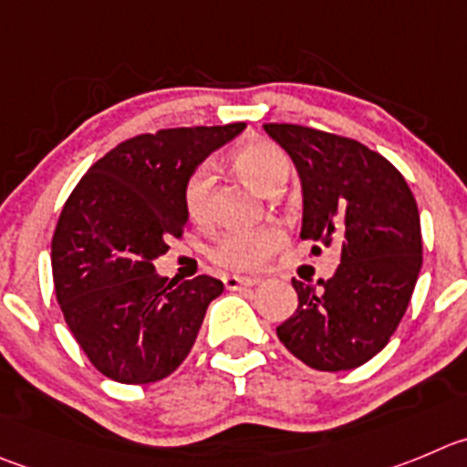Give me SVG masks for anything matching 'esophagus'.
<instances>
[{
    "label": "esophagus",
    "instance_id": "1",
    "mask_svg": "<svg viewBox=\"0 0 467 467\" xmlns=\"http://www.w3.org/2000/svg\"><path fill=\"white\" fill-rule=\"evenodd\" d=\"M259 282H261L259 277H241V275H226V277H224V286L229 288V291H238V288L256 286Z\"/></svg>",
    "mask_w": 467,
    "mask_h": 467
}]
</instances>
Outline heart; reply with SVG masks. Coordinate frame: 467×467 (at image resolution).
<instances>
[{"label": "heart", "mask_w": 467, "mask_h": 467, "mask_svg": "<svg viewBox=\"0 0 467 467\" xmlns=\"http://www.w3.org/2000/svg\"><path fill=\"white\" fill-rule=\"evenodd\" d=\"M234 170L259 192H275L291 176V162L286 153L270 141H250L231 155ZM213 167L199 164L190 171L183 185V206L192 222L203 224L211 217V190ZM284 241L282 229L277 226H259V229L226 231L213 243L208 256L213 264L226 270H256L279 250Z\"/></svg>", "instance_id": "1"}]
</instances>
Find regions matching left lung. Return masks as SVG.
<instances>
[{
	"mask_svg": "<svg viewBox=\"0 0 467 467\" xmlns=\"http://www.w3.org/2000/svg\"><path fill=\"white\" fill-rule=\"evenodd\" d=\"M264 128L303 183L300 238L341 247V264L318 279L321 288L293 279L297 309L277 337L312 369H355L388 346L415 291L417 202L397 167L359 141L293 123Z\"/></svg>",
	"mask_w": 467,
	"mask_h": 467,
	"instance_id": "obj_1",
	"label": "left lung"
}]
</instances>
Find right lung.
Returning <instances> with one entry per match:
<instances>
[{
	"mask_svg": "<svg viewBox=\"0 0 467 467\" xmlns=\"http://www.w3.org/2000/svg\"><path fill=\"white\" fill-rule=\"evenodd\" d=\"M243 128H167L121 141L88 167L64 203L52 236L57 300L79 348L108 379H167L224 291L208 275L167 284L153 261L183 236L190 171Z\"/></svg>",
	"mask_w": 467,
	"mask_h": 467,
	"instance_id": "obj_1",
	"label": "right lung"
}]
</instances>
